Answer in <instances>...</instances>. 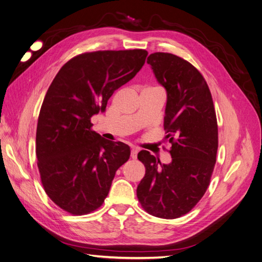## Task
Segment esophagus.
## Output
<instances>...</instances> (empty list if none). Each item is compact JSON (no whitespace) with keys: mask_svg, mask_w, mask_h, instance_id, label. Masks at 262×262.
I'll return each instance as SVG.
<instances>
[{"mask_svg":"<svg viewBox=\"0 0 262 262\" xmlns=\"http://www.w3.org/2000/svg\"><path fill=\"white\" fill-rule=\"evenodd\" d=\"M137 154H138V151L133 149L132 152H130V158H132L133 160H136V159H137Z\"/></svg>","mask_w":262,"mask_h":262,"instance_id":"esophagus-1","label":"esophagus"}]
</instances>
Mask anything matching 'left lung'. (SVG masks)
I'll return each instance as SVG.
<instances>
[{"label":"left lung","mask_w":262,"mask_h":262,"mask_svg":"<svg viewBox=\"0 0 262 262\" xmlns=\"http://www.w3.org/2000/svg\"><path fill=\"white\" fill-rule=\"evenodd\" d=\"M147 63L166 90L164 129L171 143V162L161 164L148 151L138 153L146 173L137 198L150 215L175 219L194 207L209 186L218 149L216 112L205 79L190 62L154 53Z\"/></svg>","instance_id":"8db88e82"}]
</instances>
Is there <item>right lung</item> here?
Returning a JSON list of instances; mask_svg holds the SVG:
<instances>
[{
  "label": "right lung",
  "instance_id": "right-lung-1",
  "mask_svg": "<svg viewBox=\"0 0 262 262\" xmlns=\"http://www.w3.org/2000/svg\"><path fill=\"white\" fill-rule=\"evenodd\" d=\"M144 50L98 51L62 66L43 100L36 127V158L46 194L72 215L99 208L118 170L130 156L123 142L102 138L91 118L104 111L114 91L136 75Z\"/></svg>",
  "mask_w": 262,
  "mask_h": 262
}]
</instances>
